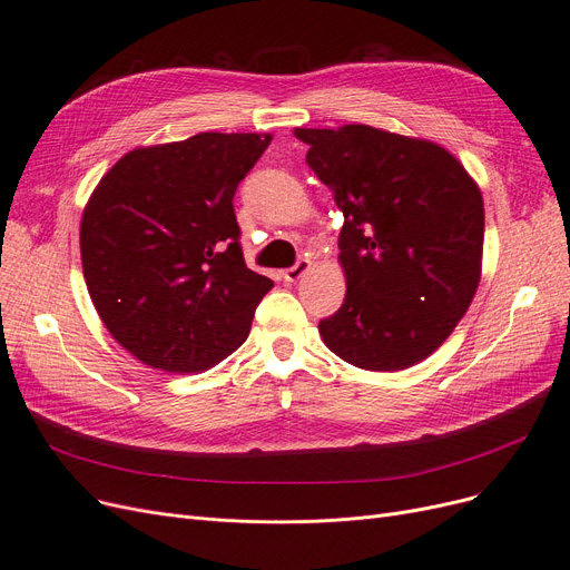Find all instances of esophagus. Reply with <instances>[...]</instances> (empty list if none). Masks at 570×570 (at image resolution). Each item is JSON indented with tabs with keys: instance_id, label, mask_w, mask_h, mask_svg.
<instances>
[{
	"instance_id": "esophagus-1",
	"label": "esophagus",
	"mask_w": 570,
	"mask_h": 570,
	"mask_svg": "<svg viewBox=\"0 0 570 570\" xmlns=\"http://www.w3.org/2000/svg\"><path fill=\"white\" fill-rule=\"evenodd\" d=\"M308 271H311V259H299L294 266H289V268L283 271V278H285L287 283H296L299 278H304V276L308 274Z\"/></svg>"
}]
</instances>
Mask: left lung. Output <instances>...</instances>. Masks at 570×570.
Listing matches in <instances>:
<instances>
[{
    "instance_id": "1",
    "label": "left lung",
    "mask_w": 570,
    "mask_h": 570,
    "mask_svg": "<svg viewBox=\"0 0 570 570\" xmlns=\"http://www.w3.org/2000/svg\"><path fill=\"white\" fill-rule=\"evenodd\" d=\"M306 161L343 210V306L317 330L334 355L401 371L452 334L482 271L478 183L443 146L371 125L296 127Z\"/></svg>"
}]
</instances>
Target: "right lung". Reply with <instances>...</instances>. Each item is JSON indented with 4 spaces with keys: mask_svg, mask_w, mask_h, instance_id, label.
Here are the masks:
<instances>
[{
    "mask_svg": "<svg viewBox=\"0 0 570 570\" xmlns=\"http://www.w3.org/2000/svg\"><path fill=\"white\" fill-rule=\"evenodd\" d=\"M271 134L202 131L129 150L90 195L80 262L111 336L139 362L199 373L248 338L274 281L246 266L238 183Z\"/></svg>",
    "mask_w": 570,
    "mask_h": 570,
    "instance_id": "right-lung-1",
    "label": "right lung"
}]
</instances>
